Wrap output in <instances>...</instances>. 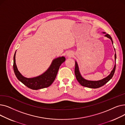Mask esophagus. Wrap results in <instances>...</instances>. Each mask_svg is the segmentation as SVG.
<instances>
[{"label": "esophagus", "mask_w": 125, "mask_h": 125, "mask_svg": "<svg viewBox=\"0 0 125 125\" xmlns=\"http://www.w3.org/2000/svg\"><path fill=\"white\" fill-rule=\"evenodd\" d=\"M73 56V54H72L71 52H68L67 54V56L68 57H71Z\"/></svg>", "instance_id": "1"}]
</instances>
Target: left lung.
Returning a JSON list of instances; mask_svg holds the SVG:
<instances>
[{
	"instance_id": "left-lung-1",
	"label": "left lung",
	"mask_w": 125,
	"mask_h": 125,
	"mask_svg": "<svg viewBox=\"0 0 125 125\" xmlns=\"http://www.w3.org/2000/svg\"><path fill=\"white\" fill-rule=\"evenodd\" d=\"M105 36H106L107 37H108L109 38H110V40L111 41V42H112V43L113 44V41L112 38L111 37V36L108 34H105ZM115 62L116 57V54H115ZM115 63H116V62ZM115 67H116V65L115 64L114 69H113L112 71H111V73H110V74L108 76H107L105 78H103V79H102L101 80L98 81H88V80L84 79L83 78V77L81 76V75L80 73L79 69H78V65H77V64L76 62H75V63L74 73H75V77H76L77 81L78 82H79V83L82 85V86H83V87L90 88L96 89V88H100V87L104 86L105 84L106 83L111 79V78L113 77V75L115 73Z\"/></svg>"
}]
</instances>
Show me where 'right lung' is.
Instances as JSON below:
<instances>
[{"label": "right lung", "mask_w": 125, "mask_h": 125, "mask_svg": "<svg viewBox=\"0 0 125 125\" xmlns=\"http://www.w3.org/2000/svg\"><path fill=\"white\" fill-rule=\"evenodd\" d=\"M16 52L14 56L13 63L15 74L20 81L26 86L32 90L43 89L51 86L55 79L60 65L65 61V58L64 57L56 58L52 61L50 67L44 73L35 77L28 78L24 77L17 69L15 60Z\"/></svg>", "instance_id": "add662e5"}]
</instances>
